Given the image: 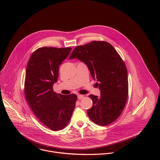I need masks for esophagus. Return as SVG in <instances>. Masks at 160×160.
I'll use <instances>...</instances> for the list:
<instances>
[{"instance_id":"34e87169","label":"esophagus","mask_w":160,"mask_h":160,"mask_svg":"<svg viewBox=\"0 0 160 160\" xmlns=\"http://www.w3.org/2000/svg\"><path fill=\"white\" fill-rule=\"evenodd\" d=\"M83 97H84V95H80V94L78 95V98L79 100L82 99Z\"/></svg>"}]
</instances>
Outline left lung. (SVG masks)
<instances>
[{"label":"left lung","instance_id":"obj_1","mask_svg":"<svg viewBox=\"0 0 160 160\" xmlns=\"http://www.w3.org/2000/svg\"><path fill=\"white\" fill-rule=\"evenodd\" d=\"M84 63L100 91V96L90 95L93 102L88 114L99 126H107L121 113L128 95V71L114 47L104 41H92L75 47L69 60Z\"/></svg>","mask_w":160,"mask_h":160}]
</instances>
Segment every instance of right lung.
I'll use <instances>...</instances> for the list:
<instances>
[{"label":"right lung","instance_id":"obj_1","mask_svg":"<svg viewBox=\"0 0 160 160\" xmlns=\"http://www.w3.org/2000/svg\"><path fill=\"white\" fill-rule=\"evenodd\" d=\"M71 48L44 47L37 49L27 65L24 94L32 111L52 131L63 129L75 107L77 96L56 93L59 66L68 56Z\"/></svg>","mask_w":160,"mask_h":160}]
</instances>
